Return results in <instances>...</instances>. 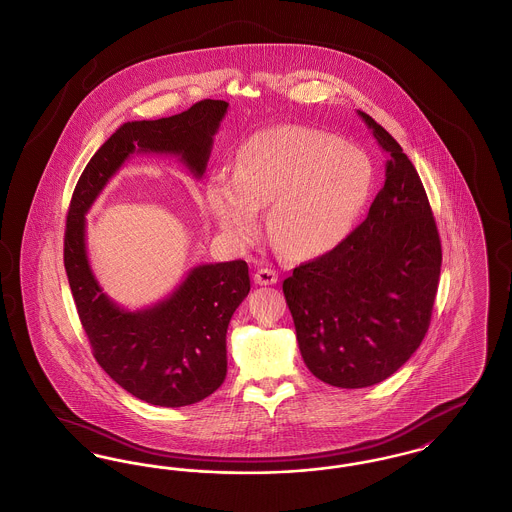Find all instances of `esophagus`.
Returning a JSON list of instances; mask_svg holds the SVG:
<instances>
[{
    "instance_id": "esophagus-1",
    "label": "esophagus",
    "mask_w": 512,
    "mask_h": 512,
    "mask_svg": "<svg viewBox=\"0 0 512 512\" xmlns=\"http://www.w3.org/2000/svg\"><path fill=\"white\" fill-rule=\"evenodd\" d=\"M253 280H255V284H259V286H272V284L278 282V274H276V270H272V268H259V270L255 272Z\"/></svg>"
}]
</instances>
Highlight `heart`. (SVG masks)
<instances>
[{
	"mask_svg": "<svg viewBox=\"0 0 512 512\" xmlns=\"http://www.w3.org/2000/svg\"><path fill=\"white\" fill-rule=\"evenodd\" d=\"M374 188L365 149L307 126L282 124L238 149L234 174L213 172L205 203L232 244H253L268 207L272 245L286 257H320L347 238Z\"/></svg>",
	"mask_w": 512,
	"mask_h": 512,
	"instance_id": "b5f03b06",
	"label": "heart"
}]
</instances>
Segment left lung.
<instances>
[{
  "label": "left lung",
  "instance_id": "8db88e82",
  "mask_svg": "<svg viewBox=\"0 0 512 512\" xmlns=\"http://www.w3.org/2000/svg\"><path fill=\"white\" fill-rule=\"evenodd\" d=\"M357 115L388 157L384 186L336 249L282 284L305 365L345 390L380 384L411 359L441 268L438 226L411 159L370 115Z\"/></svg>",
  "mask_w": 512,
  "mask_h": 512
}]
</instances>
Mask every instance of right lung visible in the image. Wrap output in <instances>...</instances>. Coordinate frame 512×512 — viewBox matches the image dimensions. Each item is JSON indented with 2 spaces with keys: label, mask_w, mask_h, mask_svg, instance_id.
Listing matches in <instances>:
<instances>
[{
  "label": "right lung",
  "mask_w": 512,
  "mask_h": 512,
  "mask_svg": "<svg viewBox=\"0 0 512 512\" xmlns=\"http://www.w3.org/2000/svg\"><path fill=\"white\" fill-rule=\"evenodd\" d=\"M226 109L222 99H203L167 119L124 122L80 174L67 215L65 270L92 353L122 390L159 407L194 405L219 390L226 330L251 288L249 268L242 259L199 265L167 299L126 311L92 272L84 215L132 153L176 155L201 178Z\"/></svg>",
  "instance_id": "add662e5"
}]
</instances>
